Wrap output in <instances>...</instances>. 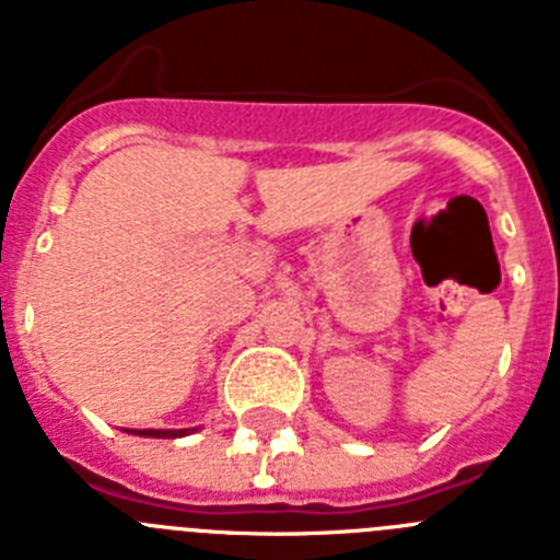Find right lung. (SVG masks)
Wrapping results in <instances>:
<instances>
[{"label":"right lung","mask_w":560,"mask_h":560,"mask_svg":"<svg viewBox=\"0 0 560 560\" xmlns=\"http://www.w3.org/2000/svg\"><path fill=\"white\" fill-rule=\"evenodd\" d=\"M137 434H142V438H179V434H187V432H165V429H140Z\"/></svg>","instance_id":"obj_1"}]
</instances>
